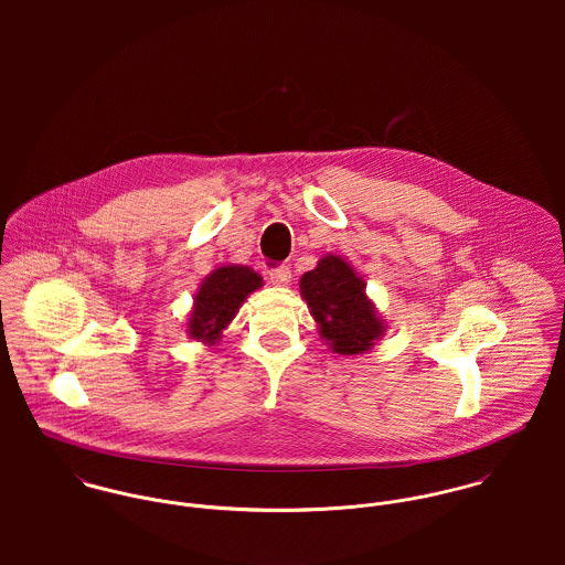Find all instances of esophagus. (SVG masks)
I'll return each mask as SVG.
<instances>
[{
	"label": "esophagus",
	"mask_w": 565,
	"mask_h": 565,
	"mask_svg": "<svg viewBox=\"0 0 565 565\" xmlns=\"http://www.w3.org/2000/svg\"><path fill=\"white\" fill-rule=\"evenodd\" d=\"M269 280L278 287H287L291 282V269L287 265H280V267L269 271Z\"/></svg>",
	"instance_id": "1"
}]
</instances>
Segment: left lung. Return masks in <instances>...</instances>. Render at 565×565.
<instances>
[{"mask_svg": "<svg viewBox=\"0 0 565 565\" xmlns=\"http://www.w3.org/2000/svg\"><path fill=\"white\" fill-rule=\"evenodd\" d=\"M300 294L326 345L337 354H365L387 330L365 294L363 278L343 256H322L318 267L300 278Z\"/></svg>", "mask_w": 565, "mask_h": 565, "instance_id": "obj_1", "label": "left lung"}]
</instances>
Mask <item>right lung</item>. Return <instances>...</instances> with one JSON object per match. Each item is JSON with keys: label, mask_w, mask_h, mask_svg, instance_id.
<instances>
[{"label": "right lung", "mask_w": 565, "mask_h": 565, "mask_svg": "<svg viewBox=\"0 0 565 565\" xmlns=\"http://www.w3.org/2000/svg\"><path fill=\"white\" fill-rule=\"evenodd\" d=\"M263 287V278L247 265H222L213 269L193 296L186 332L206 345H215L228 323L239 313L245 298Z\"/></svg>", "instance_id": "1"}]
</instances>
